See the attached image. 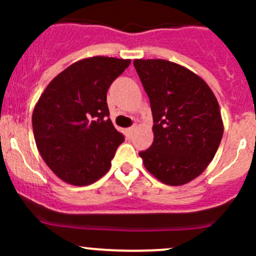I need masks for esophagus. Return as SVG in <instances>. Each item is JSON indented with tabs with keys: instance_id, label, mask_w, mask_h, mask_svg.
<instances>
[{
	"instance_id": "esophagus-1",
	"label": "esophagus",
	"mask_w": 256,
	"mask_h": 256,
	"mask_svg": "<svg viewBox=\"0 0 256 256\" xmlns=\"http://www.w3.org/2000/svg\"><path fill=\"white\" fill-rule=\"evenodd\" d=\"M135 130H136V126H131V128H126V132H128V136H132L134 132H135Z\"/></svg>"
}]
</instances>
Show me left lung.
<instances>
[{"mask_svg": "<svg viewBox=\"0 0 256 256\" xmlns=\"http://www.w3.org/2000/svg\"><path fill=\"white\" fill-rule=\"evenodd\" d=\"M154 116V142L140 152L160 182L182 186L213 160L224 125L216 95L200 76L164 59H135Z\"/></svg>", "mask_w": 256, "mask_h": 256, "instance_id": "8db88e82", "label": "left lung"}]
</instances>
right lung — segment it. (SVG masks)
I'll return each instance as SVG.
<instances>
[{
	"label": "right lung",
	"instance_id": "1",
	"mask_svg": "<svg viewBox=\"0 0 256 256\" xmlns=\"http://www.w3.org/2000/svg\"><path fill=\"white\" fill-rule=\"evenodd\" d=\"M130 63L102 56L80 59L38 99L32 114L36 144L49 168L68 184H92L110 170L124 136L108 118L106 92Z\"/></svg>",
	"mask_w": 256,
	"mask_h": 256
}]
</instances>
